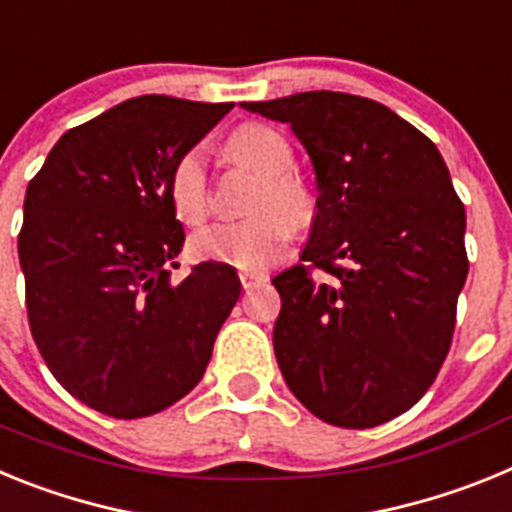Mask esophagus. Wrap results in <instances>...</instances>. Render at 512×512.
<instances>
[{"mask_svg": "<svg viewBox=\"0 0 512 512\" xmlns=\"http://www.w3.org/2000/svg\"><path fill=\"white\" fill-rule=\"evenodd\" d=\"M238 279H241L243 289H251V287H256V284L266 282V274H259V271H241V274H238Z\"/></svg>", "mask_w": 512, "mask_h": 512, "instance_id": "esophagus-1", "label": "esophagus"}]
</instances>
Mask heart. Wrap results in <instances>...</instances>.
Returning <instances> with one entry per match:
<instances>
[{"label":"heart","instance_id":"b5f03b06","mask_svg":"<svg viewBox=\"0 0 512 512\" xmlns=\"http://www.w3.org/2000/svg\"><path fill=\"white\" fill-rule=\"evenodd\" d=\"M225 151L238 166L264 179L253 212L243 223L212 225L192 238L200 259L228 264L243 271H261L287 251L295 225H307L315 215V197L300 176L289 174L295 151L279 130L246 122L230 133ZM169 197L176 217L187 225H202L212 215V192L205 156L200 148L176 158L169 176Z\"/></svg>","mask_w":512,"mask_h":512}]
</instances>
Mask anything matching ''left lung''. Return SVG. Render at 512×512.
I'll return each mask as SVG.
<instances>
[{
	"label": "left lung",
	"instance_id": "1",
	"mask_svg": "<svg viewBox=\"0 0 512 512\" xmlns=\"http://www.w3.org/2000/svg\"><path fill=\"white\" fill-rule=\"evenodd\" d=\"M241 107L287 122L318 184L305 264L271 279L284 382L330 425L387 423L428 392L454 336L469 261L449 169L374 99L302 92Z\"/></svg>",
	"mask_w": 512,
	"mask_h": 512
}]
</instances>
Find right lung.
I'll return each instance as SVG.
<instances>
[{
  "label": "right lung",
  "mask_w": 512,
  "mask_h": 512,
  "mask_svg": "<svg viewBox=\"0 0 512 512\" xmlns=\"http://www.w3.org/2000/svg\"><path fill=\"white\" fill-rule=\"evenodd\" d=\"M233 102L146 94L58 138L25 192L17 238L27 320L53 377L110 418H146L200 382L241 295L233 266H169L184 228L169 197L176 158Z\"/></svg>",
  "instance_id": "1"
}]
</instances>
